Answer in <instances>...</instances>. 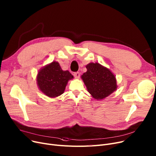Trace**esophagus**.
Listing matches in <instances>:
<instances>
[{
  "instance_id": "1",
  "label": "esophagus",
  "mask_w": 156,
  "mask_h": 156,
  "mask_svg": "<svg viewBox=\"0 0 156 156\" xmlns=\"http://www.w3.org/2000/svg\"><path fill=\"white\" fill-rule=\"evenodd\" d=\"M73 75L75 77V78H79L80 76V73L79 72H75V73H74Z\"/></svg>"
}]
</instances>
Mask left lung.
<instances>
[{"label":"left lung","instance_id":"left-lung-1","mask_svg":"<svg viewBox=\"0 0 156 156\" xmlns=\"http://www.w3.org/2000/svg\"><path fill=\"white\" fill-rule=\"evenodd\" d=\"M86 68L87 72L81 78L95 99L102 100L116 90V78L109 69L98 62H90Z\"/></svg>","mask_w":156,"mask_h":156}]
</instances>
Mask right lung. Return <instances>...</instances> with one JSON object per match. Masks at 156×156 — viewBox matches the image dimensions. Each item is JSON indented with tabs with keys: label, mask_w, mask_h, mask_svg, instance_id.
<instances>
[{
	"label": "right lung",
	"mask_w": 156,
	"mask_h": 156,
	"mask_svg": "<svg viewBox=\"0 0 156 156\" xmlns=\"http://www.w3.org/2000/svg\"><path fill=\"white\" fill-rule=\"evenodd\" d=\"M72 79L73 76L68 71H63L58 62L53 61L38 71L37 83L44 94L55 98L64 93L68 81Z\"/></svg>",
	"instance_id": "add662e5"
}]
</instances>
